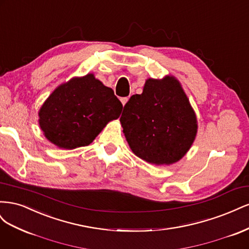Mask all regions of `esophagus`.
<instances>
[{"label": "esophagus", "mask_w": 249, "mask_h": 249, "mask_svg": "<svg viewBox=\"0 0 249 249\" xmlns=\"http://www.w3.org/2000/svg\"><path fill=\"white\" fill-rule=\"evenodd\" d=\"M127 101H129V99H127V97H122V99H120V102H122L123 106H124V105L127 103Z\"/></svg>", "instance_id": "1"}]
</instances>
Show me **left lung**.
<instances>
[{"label": "left lung", "mask_w": 249, "mask_h": 249, "mask_svg": "<svg viewBox=\"0 0 249 249\" xmlns=\"http://www.w3.org/2000/svg\"><path fill=\"white\" fill-rule=\"evenodd\" d=\"M132 152L155 165H171L189 152L197 134V117L179 81L148 78L120 116Z\"/></svg>", "instance_id": "8db88e82"}]
</instances>
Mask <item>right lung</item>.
Instances as JSON below:
<instances>
[{"mask_svg": "<svg viewBox=\"0 0 249 249\" xmlns=\"http://www.w3.org/2000/svg\"><path fill=\"white\" fill-rule=\"evenodd\" d=\"M122 110L114 91L87 73L62 83L50 94L38 111V124L53 144L74 149L89 145Z\"/></svg>", "mask_w": 249, "mask_h": 249, "instance_id": "right-lung-1", "label": "right lung"}]
</instances>
